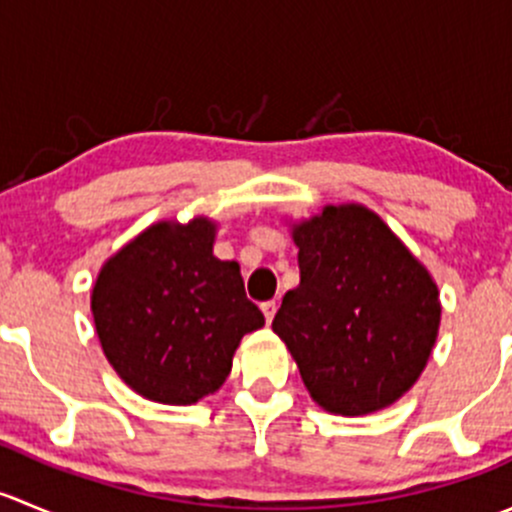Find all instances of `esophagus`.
<instances>
[{"label": "esophagus", "instance_id": "1", "mask_svg": "<svg viewBox=\"0 0 512 512\" xmlns=\"http://www.w3.org/2000/svg\"><path fill=\"white\" fill-rule=\"evenodd\" d=\"M277 307H280V304H277L275 299H270V302H262V312H265V319H267V324H270L272 319H275V314H277Z\"/></svg>", "mask_w": 512, "mask_h": 512}]
</instances>
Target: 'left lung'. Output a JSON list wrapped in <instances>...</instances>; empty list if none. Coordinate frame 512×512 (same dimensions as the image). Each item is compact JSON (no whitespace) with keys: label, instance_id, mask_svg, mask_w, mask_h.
<instances>
[{"label":"left lung","instance_id":"obj_1","mask_svg":"<svg viewBox=\"0 0 512 512\" xmlns=\"http://www.w3.org/2000/svg\"><path fill=\"white\" fill-rule=\"evenodd\" d=\"M299 287L282 297L277 337L322 409H386L421 376L441 324L438 287L364 205H327L292 225Z\"/></svg>","mask_w":512,"mask_h":512}]
</instances>
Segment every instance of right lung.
Segmentation results:
<instances>
[{
    "label": "right lung",
    "instance_id": "add662e5",
    "mask_svg": "<svg viewBox=\"0 0 512 512\" xmlns=\"http://www.w3.org/2000/svg\"><path fill=\"white\" fill-rule=\"evenodd\" d=\"M215 223L151 225L108 257L91 292L96 334L116 374L158 404L188 406L225 384L232 354L265 317L240 265L213 255Z\"/></svg>",
    "mask_w": 512,
    "mask_h": 512
}]
</instances>
